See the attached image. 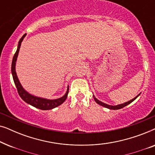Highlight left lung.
<instances>
[{"mask_svg": "<svg viewBox=\"0 0 155 155\" xmlns=\"http://www.w3.org/2000/svg\"><path fill=\"white\" fill-rule=\"evenodd\" d=\"M140 94H140H139L138 95H137V96L135 97V98H133V99H131V100L128 101H127V102H125V103H124V104H118V105H116V106L109 105V104H107L104 103V102H102V101H101L98 100V99H97L96 98V97H95L94 96V95H93V97H94V101H96V102H97V104H98L101 105V106H102V107H105V108H107V109H112V110H118V109H122V108L125 107H126V106L128 105L129 104H130L131 102H133V101H134L135 99H137V97H138Z\"/></svg>", "mask_w": 155, "mask_h": 155, "instance_id": "left-lung-1", "label": "left lung"}]
</instances>
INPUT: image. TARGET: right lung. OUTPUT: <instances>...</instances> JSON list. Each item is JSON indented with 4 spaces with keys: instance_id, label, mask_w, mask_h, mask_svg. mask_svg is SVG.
I'll return each mask as SVG.
<instances>
[{
    "instance_id": "add662e5",
    "label": "right lung",
    "mask_w": 155,
    "mask_h": 155,
    "mask_svg": "<svg viewBox=\"0 0 155 155\" xmlns=\"http://www.w3.org/2000/svg\"><path fill=\"white\" fill-rule=\"evenodd\" d=\"M27 34H25L22 36V38L20 39V41L18 42V48L13 58H12V67H11V72L12 78H13V80L15 84L17 90H18V94L20 95V97L22 98V100H24L25 102L29 104L31 106H33L34 107L37 108V109H41V110H50L52 109H54L58 106L64 102L68 97V90H69V87H68L67 91L65 92V94L63 95V97H61V98L56 99H48L45 98H41V97H39L37 96H34V95L29 94V92H27L26 90L23 88L22 84L20 82L18 75H17L16 71H15V65H16V61L17 58H18L19 51H20V48L21 46V43H22L23 39L25 37Z\"/></svg>"
}]
</instances>
